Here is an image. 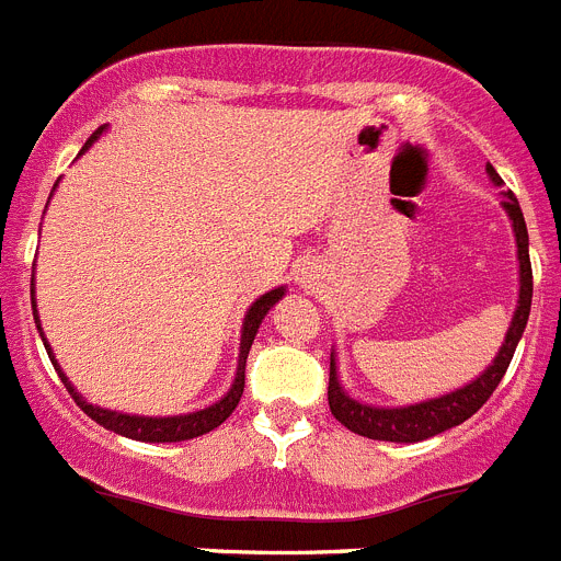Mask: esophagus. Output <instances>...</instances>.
Listing matches in <instances>:
<instances>
[{"mask_svg":"<svg viewBox=\"0 0 561 561\" xmlns=\"http://www.w3.org/2000/svg\"><path fill=\"white\" fill-rule=\"evenodd\" d=\"M300 280H302V284H306V277H300Z\"/></svg>","mask_w":561,"mask_h":561,"instance_id":"esophagus-1","label":"esophagus"}]
</instances>
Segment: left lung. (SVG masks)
<instances>
[{
    "instance_id": "left-lung-1",
    "label": "left lung",
    "mask_w": 561,
    "mask_h": 561,
    "mask_svg": "<svg viewBox=\"0 0 561 561\" xmlns=\"http://www.w3.org/2000/svg\"><path fill=\"white\" fill-rule=\"evenodd\" d=\"M486 174L495 186H503L501 174L486 163ZM503 210L512 219V230H515L517 241V261H520V297H517L515 317H512V325H508L506 339H503L501 351L492 358L490 367L470 381L467 387L456 389V392L442 394V398L423 400V403L414 405H398V409H389V405H369L362 400H353L351 394L344 392L342 383H339L336 375V358L331 353V378H328V405H331V414L344 425L351 428L353 434L367 436V439H381V442H423L431 436L442 434V431L454 428V425L465 423L467 417H472L481 405L490 400V394L495 392L501 378L506 375L508 362L515 356V347L520 342L523 331H526L528 311H531V259H528V230L526 219H523L520 203L512 192H503L501 199Z\"/></svg>"
}]
</instances>
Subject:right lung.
I'll return each mask as SVG.
<instances>
[{
  "instance_id": "1",
  "label": "right lung",
  "mask_w": 561,
  "mask_h": 561,
  "mask_svg": "<svg viewBox=\"0 0 561 561\" xmlns=\"http://www.w3.org/2000/svg\"><path fill=\"white\" fill-rule=\"evenodd\" d=\"M105 130V127H100V130L94 133V136L85 141V147L80 150V156L85 150H89L91 144L100 138V133ZM55 188H58V183H55ZM53 188V192H55ZM53 197V194H49ZM33 286V317H35V328H38L41 339H44V347L46 353H49V362H53V367L58 369L60 381H64V387L69 389V394L75 398V403L80 405L85 414H89L94 423H100L102 428L113 431V434H122L127 436V439H138V442H183V439H194V436H203L208 434V431H214L217 425H222L225 420L233 414V409L239 405L241 400V392H244V367H247V353H250V347H253V339L255 333H259V325L261 320H264L266 314H270V308L275 306L280 297L286 295L284 286H277V289L266 291V295H261L259 300L253 302V306L247 308L244 314V325H241V347H239V367H236V378H233V387L228 389V394H225L222 400H217L214 405H208V409H199V411H192V414H174V417H141V414H122V411H111V409H100V405L89 403V400L82 398L80 392H77L75 387H71V381L66 378V373L60 369V364L55 362V353L53 347H49V342H46L44 331H41V320H38V311H35V284Z\"/></svg>"
}]
</instances>
